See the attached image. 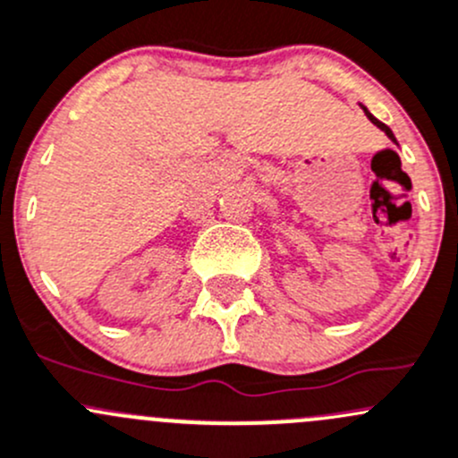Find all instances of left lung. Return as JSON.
I'll return each mask as SVG.
<instances>
[{
  "label": "left lung",
  "instance_id": "left-lung-1",
  "mask_svg": "<svg viewBox=\"0 0 458 458\" xmlns=\"http://www.w3.org/2000/svg\"><path fill=\"white\" fill-rule=\"evenodd\" d=\"M360 106H362V111H365V116H367V118H369V121H371V123H374V125H376V127H378V130H383V131H385V134H387V139H389V140H392V143H396V136H394V134H392V130H389V127H387V125H385V123H380V121H378V118H376V116H371V114H369V109H367V106H365V105H362V102H360ZM396 145H398V143H396Z\"/></svg>",
  "mask_w": 458,
  "mask_h": 458
}]
</instances>
